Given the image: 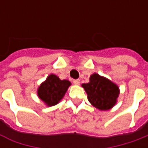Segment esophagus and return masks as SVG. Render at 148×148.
Returning <instances> with one entry per match:
<instances>
[{
	"instance_id": "1",
	"label": "esophagus",
	"mask_w": 148,
	"mask_h": 148,
	"mask_svg": "<svg viewBox=\"0 0 148 148\" xmlns=\"http://www.w3.org/2000/svg\"><path fill=\"white\" fill-rule=\"evenodd\" d=\"M73 83H74L75 86H78V85L80 84V81L78 80V79H76V80L73 81Z\"/></svg>"
}]
</instances>
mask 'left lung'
Returning <instances> with one entry per match:
<instances>
[{"mask_svg": "<svg viewBox=\"0 0 148 148\" xmlns=\"http://www.w3.org/2000/svg\"><path fill=\"white\" fill-rule=\"evenodd\" d=\"M82 86L86 90L91 105L101 111L112 109L120 93L116 84L96 73L90 76V82L82 84Z\"/></svg>", "mask_w": 148, "mask_h": 148, "instance_id": "8db88e82", "label": "left lung"}]
</instances>
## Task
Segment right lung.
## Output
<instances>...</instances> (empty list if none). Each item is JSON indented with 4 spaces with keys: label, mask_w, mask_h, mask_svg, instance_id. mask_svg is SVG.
I'll return each instance as SVG.
<instances>
[{
    "label": "right lung",
    "mask_w": 148,
    "mask_h": 148,
    "mask_svg": "<svg viewBox=\"0 0 148 148\" xmlns=\"http://www.w3.org/2000/svg\"><path fill=\"white\" fill-rule=\"evenodd\" d=\"M71 85L68 80H61L55 74H50L39 86L37 94L47 106H55L62 99Z\"/></svg>",
    "instance_id": "right-lung-1"
}]
</instances>
